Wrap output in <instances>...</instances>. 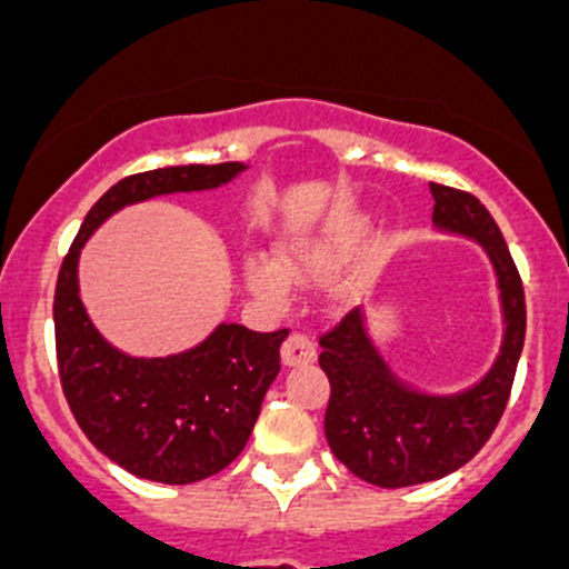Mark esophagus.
Instances as JSON below:
<instances>
[{
    "label": "esophagus",
    "mask_w": 569,
    "mask_h": 569,
    "mask_svg": "<svg viewBox=\"0 0 569 569\" xmlns=\"http://www.w3.org/2000/svg\"><path fill=\"white\" fill-rule=\"evenodd\" d=\"M280 357H283V366L286 368L309 366V362H315L317 348H315V342L309 340V337L289 335V337H286L283 348H280Z\"/></svg>",
    "instance_id": "34e87169"
}]
</instances>
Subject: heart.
<instances>
[{
    "label": "heart",
    "instance_id": "b5f03b06",
    "mask_svg": "<svg viewBox=\"0 0 569 569\" xmlns=\"http://www.w3.org/2000/svg\"><path fill=\"white\" fill-rule=\"evenodd\" d=\"M346 263V249L335 240H306L283 249V260L274 263L269 258H247L243 278L249 289L269 303H283L289 295V278L303 283H320L335 278Z\"/></svg>",
    "mask_w": 569,
    "mask_h": 569
}]
</instances>
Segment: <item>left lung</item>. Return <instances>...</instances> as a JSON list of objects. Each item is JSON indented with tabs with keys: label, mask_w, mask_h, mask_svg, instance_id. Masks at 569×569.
Segmentation results:
<instances>
[{
	"label": "left lung",
	"mask_w": 569,
	"mask_h": 569,
	"mask_svg": "<svg viewBox=\"0 0 569 569\" xmlns=\"http://www.w3.org/2000/svg\"><path fill=\"white\" fill-rule=\"evenodd\" d=\"M431 196L433 229L476 240L488 254L505 329L482 380L453 393L422 391L402 380L360 309L320 337V368L331 382L326 439L351 473L377 488L433 482L470 462L505 413L525 346V289L496 221L462 189L431 183Z\"/></svg>",
	"instance_id": "1"
}]
</instances>
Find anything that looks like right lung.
Listing matches in <instances>:
<instances>
[{
	"label": "right lung",
	"instance_id": "add662e5",
	"mask_svg": "<svg viewBox=\"0 0 569 569\" xmlns=\"http://www.w3.org/2000/svg\"><path fill=\"white\" fill-rule=\"evenodd\" d=\"M247 163H181L138 172L110 187L87 212L56 283L59 377L87 439L138 479L201 482L238 457L280 371L289 331L218 322L198 346L167 357H132L112 346L79 295V258L90 234L132 203L203 192L234 181Z\"/></svg>",
	"mask_w": 569,
	"mask_h": 569
}]
</instances>
